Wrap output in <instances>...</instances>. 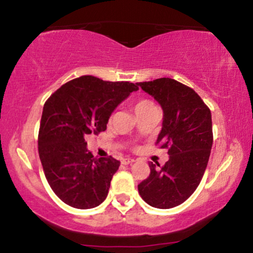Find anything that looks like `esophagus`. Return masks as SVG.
<instances>
[{
  "mask_svg": "<svg viewBox=\"0 0 253 253\" xmlns=\"http://www.w3.org/2000/svg\"><path fill=\"white\" fill-rule=\"evenodd\" d=\"M132 163H135L134 159H129V158L122 159V164H123V165H130V164H132Z\"/></svg>",
  "mask_w": 253,
  "mask_h": 253,
  "instance_id": "34e87169",
  "label": "esophagus"
}]
</instances>
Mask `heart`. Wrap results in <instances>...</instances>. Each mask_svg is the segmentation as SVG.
Listing matches in <instances>:
<instances>
[{"label": "heart", "instance_id": "heart-1", "mask_svg": "<svg viewBox=\"0 0 253 253\" xmlns=\"http://www.w3.org/2000/svg\"><path fill=\"white\" fill-rule=\"evenodd\" d=\"M152 106H154V105L150 103L149 100H138L134 104V110L136 113H138V112L143 111V110L148 109V107H152Z\"/></svg>", "mask_w": 253, "mask_h": 253}]
</instances>
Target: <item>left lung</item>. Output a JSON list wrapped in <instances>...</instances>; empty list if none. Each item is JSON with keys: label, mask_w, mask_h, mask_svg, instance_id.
Returning <instances> with one entry per match:
<instances>
[{"label": "left lung", "mask_w": 253, "mask_h": 253, "mask_svg": "<svg viewBox=\"0 0 253 253\" xmlns=\"http://www.w3.org/2000/svg\"><path fill=\"white\" fill-rule=\"evenodd\" d=\"M163 109V127L157 143L169 159L138 184V194L149 206L169 209L185 202L201 183L212 146L211 113L194 89L169 78L138 82Z\"/></svg>", "instance_id": "1"}]
</instances>
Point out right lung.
<instances>
[{
	"label": "right lung",
	"instance_id": "add662e5",
	"mask_svg": "<svg viewBox=\"0 0 253 253\" xmlns=\"http://www.w3.org/2000/svg\"><path fill=\"white\" fill-rule=\"evenodd\" d=\"M137 89L136 84L84 75L67 82L46 100L39 158L47 183L65 204L90 209L105 201L121 163L112 157H93L84 136L105 131L116 107Z\"/></svg>",
	"mask_w": 253,
	"mask_h": 253
}]
</instances>
